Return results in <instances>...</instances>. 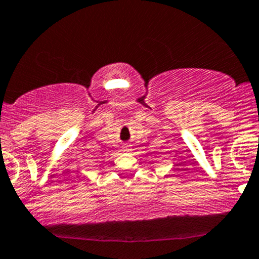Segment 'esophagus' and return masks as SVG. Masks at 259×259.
I'll list each match as a JSON object with an SVG mask.
<instances>
[{
  "instance_id": "1",
  "label": "esophagus",
  "mask_w": 259,
  "mask_h": 259,
  "mask_svg": "<svg viewBox=\"0 0 259 259\" xmlns=\"http://www.w3.org/2000/svg\"><path fill=\"white\" fill-rule=\"evenodd\" d=\"M124 150L125 151H130V150H132V149H130V145H125L124 146Z\"/></svg>"
}]
</instances>
